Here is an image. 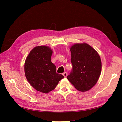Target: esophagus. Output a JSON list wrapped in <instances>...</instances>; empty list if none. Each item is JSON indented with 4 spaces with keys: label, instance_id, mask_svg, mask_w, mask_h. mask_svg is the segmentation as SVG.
Segmentation results:
<instances>
[{
    "label": "esophagus",
    "instance_id": "34e87169",
    "mask_svg": "<svg viewBox=\"0 0 122 122\" xmlns=\"http://www.w3.org/2000/svg\"><path fill=\"white\" fill-rule=\"evenodd\" d=\"M62 75H63V76H64V77H67V75H68V73L67 72H64V73H62Z\"/></svg>",
    "mask_w": 122,
    "mask_h": 122
}]
</instances>
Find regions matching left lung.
<instances>
[{"mask_svg":"<svg viewBox=\"0 0 122 122\" xmlns=\"http://www.w3.org/2000/svg\"><path fill=\"white\" fill-rule=\"evenodd\" d=\"M70 51L73 68L67 79L75 88L84 92L93 87L101 71L100 57L93 47L86 43L75 44Z\"/></svg>","mask_w":122,"mask_h":122,"instance_id":"obj_1","label":"left lung"}]
</instances>
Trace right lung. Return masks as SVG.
Segmentation results:
<instances>
[{
  "label": "right lung",
  "instance_id": "right-lung-1",
  "mask_svg": "<svg viewBox=\"0 0 122 122\" xmlns=\"http://www.w3.org/2000/svg\"><path fill=\"white\" fill-rule=\"evenodd\" d=\"M52 50L45 46L35 47L25 62L24 71L29 83L35 89L44 93L53 90L64 78L56 73V67L51 61Z\"/></svg>",
  "mask_w": 122,
  "mask_h": 122
}]
</instances>
